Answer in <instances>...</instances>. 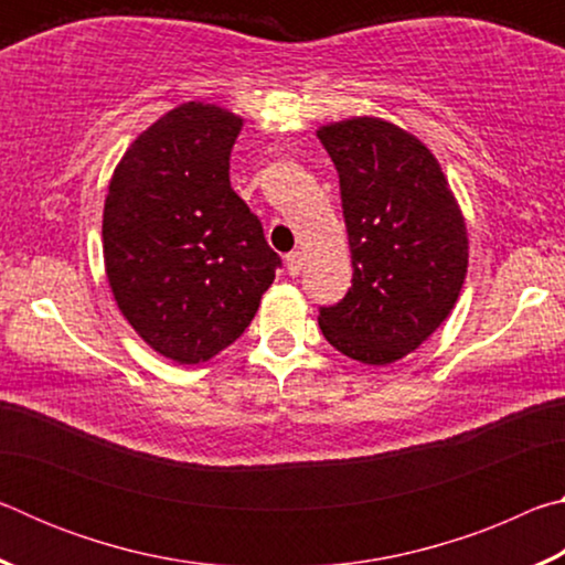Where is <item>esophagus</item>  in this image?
I'll return each instance as SVG.
<instances>
[{
    "label": "esophagus",
    "instance_id": "1",
    "mask_svg": "<svg viewBox=\"0 0 565 565\" xmlns=\"http://www.w3.org/2000/svg\"><path fill=\"white\" fill-rule=\"evenodd\" d=\"M286 269H289V276H299L303 269V254L291 252L289 256H286Z\"/></svg>",
    "mask_w": 565,
    "mask_h": 565
}]
</instances>
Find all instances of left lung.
Listing matches in <instances>:
<instances>
[{"instance_id":"left-lung-1","label":"left lung","mask_w":565,"mask_h":565,"mask_svg":"<svg viewBox=\"0 0 565 565\" xmlns=\"http://www.w3.org/2000/svg\"><path fill=\"white\" fill-rule=\"evenodd\" d=\"M339 171L353 279L321 306L333 349L371 366L416 351L451 313L468 266L466 224L436 157L396 124L356 117L317 131Z\"/></svg>"}]
</instances>
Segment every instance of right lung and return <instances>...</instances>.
<instances>
[{"mask_svg":"<svg viewBox=\"0 0 565 565\" xmlns=\"http://www.w3.org/2000/svg\"><path fill=\"white\" fill-rule=\"evenodd\" d=\"M242 119L189 102L139 134L104 202V266L131 329L177 363L216 356L252 323L281 256L228 181Z\"/></svg>","mask_w":565,"mask_h":565,"instance_id":"1","label":"right lung"}]
</instances>
